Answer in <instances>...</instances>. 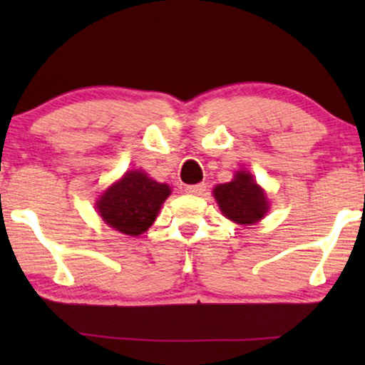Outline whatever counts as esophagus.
<instances>
[{
  "instance_id": "esophagus-1",
  "label": "esophagus",
  "mask_w": 365,
  "mask_h": 365,
  "mask_svg": "<svg viewBox=\"0 0 365 365\" xmlns=\"http://www.w3.org/2000/svg\"><path fill=\"white\" fill-rule=\"evenodd\" d=\"M184 191L189 194H194V196H202L204 191H206V184L199 182V184H191V186H186Z\"/></svg>"
}]
</instances>
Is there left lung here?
I'll return each instance as SVG.
<instances>
[{
    "mask_svg": "<svg viewBox=\"0 0 365 365\" xmlns=\"http://www.w3.org/2000/svg\"><path fill=\"white\" fill-rule=\"evenodd\" d=\"M214 197L224 216L237 224L257 222L269 209L266 194L247 171H239L231 182L214 187Z\"/></svg>",
    "mask_w": 365,
    "mask_h": 365,
    "instance_id": "1",
    "label": "left lung"
}]
</instances>
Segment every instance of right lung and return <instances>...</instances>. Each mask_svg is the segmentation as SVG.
I'll return each mask as SVG.
<instances>
[{"label":"right lung","mask_w":365,"mask_h":365,"mask_svg":"<svg viewBox=\"0 0 365 365\" xmlns=\"http://www.w3.org/2000/svg\"><path fill=\"white\" fill-rule=\"evenodd\" d=\"M169 192L168 184L153 181L141 171H129L103 194L96 207L108 226L128 236H139L156 221Z\"/></svg>","instance_id":"right-lung-1"}]
</instances>
